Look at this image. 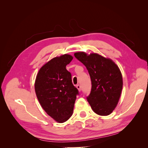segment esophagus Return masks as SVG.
I'll return each instance as SVG.
<instances>
[{"mask_svg": "<svg viewBox=\"0 0 148 148\" xmlns=\"http://www.w3.org/2000/svg\"><path fill=\"white\" fill-rule=\"evenodd\" d=\"M77 89H78L79 91H81V90H82V87H81V86H80L79 84H77Z\"/></svg>", "mask_w": 148, "mask_h": 148, "instance_id": "obj_1", "label": "esophagus"}]
</instances>
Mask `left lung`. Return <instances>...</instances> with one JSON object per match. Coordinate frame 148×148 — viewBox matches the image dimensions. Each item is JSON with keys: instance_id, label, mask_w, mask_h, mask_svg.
Returning a JSON list of instances; mask_svg holds the SVG:
<instances>
[{"instance_id": "obj_1", "label": "left lung", "mask_w": 148, "mask_h": 148, "mask_svg": "<svg viewBox=\"0 0 148 148\" xmlns=\"http://www.w3.org/2000/svg\"><path fill=\"white\" fill-rule=\"evenodd\" d=\"M75 57L86 67L91 78V91L86 97L92 110L108 115L117 106L123 86L122 75L118 66L110 59L97 53L76 52Z\"/></svg>"}]
</instances>
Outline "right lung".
I'll use <instances>...</instances> for the list:
<instances>
[{
	"instance_id": "add662e5",
	"label": "right lung",
	"mask_w": 148,
	"mask_h": 148,
	"mask_svg": "<svg viewBox=\"0 0 148 148\" xmlns=\"http://www.w3.org/2000/svg\"><path fill=\"white\" fill-rule=\"evenodd\" d=\"M73 57L64 54L53 58L40 69L36 78L34 88L42 109L59 123L72 115L78 89L71 82V75L66 66Z\"/></svg>"
}]
</instances>
